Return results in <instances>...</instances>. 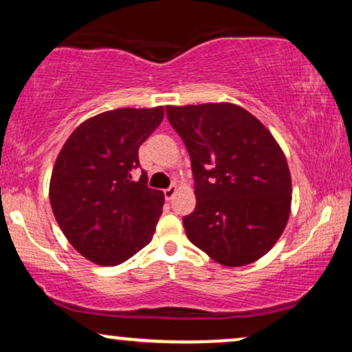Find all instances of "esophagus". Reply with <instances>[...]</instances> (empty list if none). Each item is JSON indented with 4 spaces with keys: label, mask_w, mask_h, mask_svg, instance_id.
I'll return each instance as SVG.
<instances>
[{
    "label": "esophagus",
    "mask_w": 352,
    "mask_h": 352,
    "mask_svg": "<svg viewBox=\"0 0 352 352\" xmlns=\"http://www.w3.org/2000/svg\"><path fill=\"white\" fill-rule=\"evenodd\" d=\"M175 193H177V187H175V185H172V187L165 188V190H164L165 200H172V199H173V195H175Z\"/></svg>",
    "instance_id": "esophagus-1"
}]
</instances>
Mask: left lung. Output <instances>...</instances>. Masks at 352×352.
Segmentation results:
<instances>
[{"instance_id": "obj_1", "label": "left lung", "mask_w": 352, "mask_h": 352, "mask_svg": "<svg viewBox=\"0 0 352 352\" xmlns=\"http://www.w3.org/2000/svg\"><path fill=\"white\" fill-rule=\"evenodd\" d=\"M192 160L197 207L188 240L223 266H245L280 240L292 212V173L260 120L230 102L167 106Z\"/></svg>"}]
</instances>
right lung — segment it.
Returning a JSON list of instances; mask_svg holds the SVG:
<instances>
[{
	"instance_id": "obj_1",
	"label": "right lung",
	"mask_w": 352,
	"mask_h": 352,
	"mask_svg": "<svg viewBox=\"0 0 352 352\" xmlns=\"http://www.w3.org/2000/svg\"><path fill=\"white\" fill-rule=\"evenodd\" d=\"M164 107H120L84 120L58 153L50 182L52 213L89 261L124 263L151 243L164 193L139 180V147L159 127Z\"/></svg>"
}]
</instances>
